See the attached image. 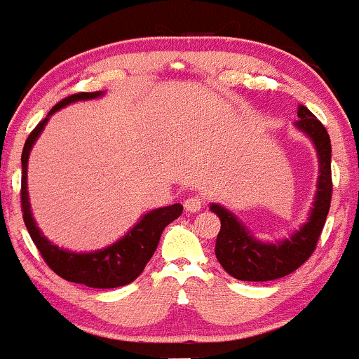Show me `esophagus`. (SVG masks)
Instances as JSON below:
<instances>
[{"mask_svg": "<svg viewBox=\"0 0 359 359\" xmlns=\"http://www.w3.org/2000/svg\"><path fill=\"white\" fill-rule=\"evenodd\" d=\"M204 205V199L201 196H191L184 201V208L187 212H197Z\"/></svg>", "mask_w": 359, "mask_h": 359, "instance_id": "34e87169", "label": "esophagus"}]
</instances>
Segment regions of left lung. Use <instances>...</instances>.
I'll use <instances>...</instances> for the list:
<instances>
[{"label": "left lung", "mask_w": 359, "mask_h": 359, "mask_svg": "<svg viewBox=\"0 0 359 359\" xmlns=\"http://www.w3.org/2000/svg\"><path fill=\"white\" fill-rule=\"evenodd\" d=\"M295 126L314 143L319 156V179L316 201L309 219L288 240L263 243L251 234L246 226L219 204H211V211L221 219V231L216 238V258L229 275L243 282H269L287 277L314 253L317 240L331 208V138L323 123L300 104Z\"/></svg>", "instance_id": "obj_1"}]
</instances>
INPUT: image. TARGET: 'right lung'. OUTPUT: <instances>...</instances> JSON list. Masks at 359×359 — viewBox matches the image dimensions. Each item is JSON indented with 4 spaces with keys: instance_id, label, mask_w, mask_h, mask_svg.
Wrapping results in <instances>:
<instances>
[{
    "instance_id": "1",
    "label": "right lung",
    "mask_w": 359,
    "mask_h": 359,
    "mask_svg": "<svg viewBox=\"0 0 359 359\" xmlns=\"http://www.w3.org/2000/svg\"><path fill=\"white\" fill-rule=\"evenodd\" d=\"M102 94H104L102 90H96V93H79L65 97V100L57 102L48 111L47 118L42 119L35 126V130L28 135L22 154V211L25 226H27L35 246L39 248L45 263L59 277L67 280V282L84 283L90 288H116L128 285V283L140 277L147 263L154 257L165 226L170 224L172 221H175L182 214V205L172 204L147 212L121 240L106 246V248L90 251V253H74V251L62 250L59 246L52 245L43 236L39 226H36L34 216H32L30 199H28L27 191L28 156H30V150L36 138L40 137L45 125H47L48 118L55 111L71 104V102L96 100Z\"/></svg>"
}]
</instances>
